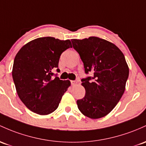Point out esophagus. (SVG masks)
Listing matches in <instances>:
<instances>
[{"label": "esophagus", "mask_w": 146, "mask_h": 146, "mask_svg": "<svg viewBox=\"0 0 146 146\" xmlns=\"http://www.w3.org/2000/svg\"><path fill=\"white\" fill-rule=\"evenodd\" d=\"M70 82H71L72 86L76 85V84H77V81H76V80H72V81H70Z\"/></svg>", "instance_id": "esophagus-1"}]
</instances>
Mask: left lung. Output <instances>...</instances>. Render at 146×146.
Instances as JSON below:
<instances>
[{
	"label": "left lung",
	"mask_w": 146,
	"mask_h": 146,
	"mask_svg": "<svg viewBox=\"0 0 146 146\" xmlns=\"http://www.w3.org/2000/svg\"><path fill=\"white\" fill-rule=\"evenodd\" d=\"M71 42L84 63L85 73L93 75L81 80L86 94L77 100L78 109L89 118L104 117L125 91L129 76L125 56L114 44L96 36L71 39Z\"/></svg>",
	"instance_id": "1"
}]
</instances>
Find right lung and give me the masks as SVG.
I'll return each mask as SVG.
<instances>
[{"label":"right lung","instance_id":"add662e5","mask_svg":"<svg viewBox=\"0 0 146 146\" xmlns=\"http://www.w3.org/2000/svg\"><path fill=\"white\" fill-rule=\"evenodd\" d=\"M69 48V40L46 36L30 41L16 55L12 78L19 98L32 111L47 115L58 107L70 82L53 72L60 73V56Z\"/></svg>","mask_w":146,"mask_h":146}]
</instances>
